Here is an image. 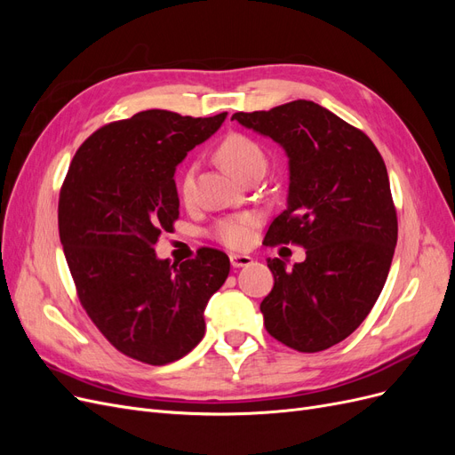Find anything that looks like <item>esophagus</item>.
<instances>
[{
  "label": "esophagus",
  "instance_id": "1",
  "mask_svg": "<svg viewBox=\"0 0 455 455\" xmlns=\"http://www.w3.org/2000/svg\"><path fill=\"white\" fill-rule=\"evenodd\" d=\"M229 259L233 267H246L252 264V258L249 254H231Z\"/></svg>",
  "mask_w": 455,
  "mask_h": 455
}]
</instances>
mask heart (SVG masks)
I'll return each mask as SVG.
<instances>
[{"label":"heart","mask_w":455,"mask_h":455,"mask_svg":"<svg viewBox=\"0 0 455 455\" xmlns=\"http://www.w3.org/2000/svg\"><path fill=\"white\" fill-rule=\"evenodd\" d=\"M218 159L224 167L237 178H243L246 172L252 169H266V154L249 136L243 134H229L228 139L218 148ZM196 188V171L194 167L184 169V172L178 178V191L184 201L194 197ZM258 214L254 212H243L220 220L216 226V239L224 243L231 249H241L246 246L252 239V229L258 224Z\"/></svg>","instance_id":"b5f03b06"}]
</instances>
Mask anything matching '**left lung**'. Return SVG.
I'll list each match as a JSON object with an SVG mask.
<instances>
[{
	"instance_id": "1",
	"label": "left lung",
	"mask_w": 455,
	"mask_h": 455,
	"mask_svg": "<svg viewBox=\"0 0 455 455\" xmlns=\"http://www.w3.org/2000/svg\"><path fill=\"white\" fill-rule=\"evenodd\" d=\"M231 121L284 149L286 209L266 239L306 249L292 269L267 259L275 284L259 306L266 330L296 351H324L361 326L387 281L398 233L387 169L363 131L311 100Z\"/></svg>"
}]
</instances>
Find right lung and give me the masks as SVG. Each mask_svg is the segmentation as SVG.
Wrapping results in <instances>:
<instances>
[{
    "label": "right lung",
    "mask_w": 455,
    "mask_h": 455,
    "mask_svg": "<svg viewBox=\"0 0 455 455\" xmlns=\"http://www.w3.org/2000/svg\"><path fill=\"white\" fill-rule=\"evenodd\" d=\"M226 117L146 109L89 136L66 174L59 229L81 306L136 361L161 366L194 349L229 275V258L214 249L182 264L156 254L180 209L176 167Z\"/></svg>",
    "instance_id": "add662e5"
}]
</instances>
